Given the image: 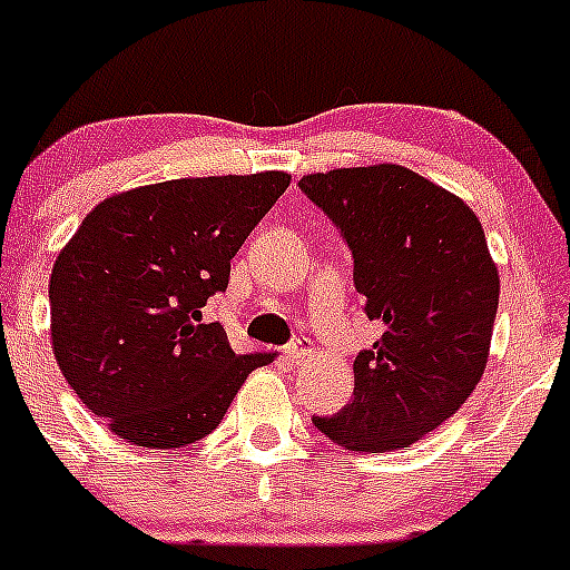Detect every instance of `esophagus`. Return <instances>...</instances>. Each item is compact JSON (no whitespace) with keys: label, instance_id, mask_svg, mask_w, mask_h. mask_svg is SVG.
<instances>
[{"label":"esophagus","instance_id":"obj_1","mask_svg":"<svg viewBox=\"0 0 570 570\" xmlns=\"http://www.w3.org/2000/svg\"><path fill=\"white\" fill-rule=\"evenodd\" d=\"M285 354L291 356V360H307V356L313 354V348H309L307 343H302V340H293V343L285 345Z\"/></svg>","mask_w":570,"mask_h":570}]
</instances>
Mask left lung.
<instances>
[{"mask_svg": "<svg viewBox=\"0 0 570 570\" xmlns=\"http://www.w3.org/2000/svg\"><path fill=\"white\" fill-rule=\"evenodd\" d=\"M298 189L354 257L365 315L384 324L354 362V397L315 416L360 453L409 448L463 406L489 360L500 274L474 210L397 164L307 175Z\"/></svg>", "mask_w": 570, "mask_h": 570, "instance_id": "8db88e82", "label": "left lung"}]
</instances>
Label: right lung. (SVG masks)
<instances>
[{"label": "right lung", "instance_id": "add662e5", "mask_svg": "<svg viewBox=\"0 0 570 570\" xmlns=\"http://www.w3.org/2000/svg\"><path fill=\"white\" fill-rule=\"evenodd\" d=\"M287 184L285 173L164 180L85 216L51 268V345L111 433L139 448L199 442L272 362L236 354L203 307Z\"/></svg>", "mask_w": 570, "mask_h": 570}]
</instances>
